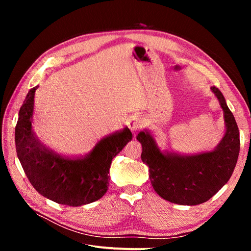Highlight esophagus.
Masks as SVG:
<instances>
[{"label":"esophagus","instance_id":"esophagus-1","mask_svg":"<svg viewBox=\"0 0 251 251\" xmlns=\"http://www.w3.org/2000/svg\"><path fill=\"white\" fill-rule=\"evenodd\" d=\"M143 125H144L143 119L140 116H138V115H135V116L130 117V119H128V121H127V126H128V127H130L133 132L138 131L139 128L142 127Z\"/></svg>","mask_w":251,"mask_h":251}]
</instances>
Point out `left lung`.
Here are the masks:
<instances>
[{"instance_id": "obj_1", "label": "left lung", "mask_w": 251, "mask_h": 251, "mask_svg": "<svg viewBox=\"0 0 251 251\" xmlns=\"http://www.w3.org/2000/svg\"><path fill=\"white\" fill-rule=\"evenodd\" d=\"M224 113L225 134L208 151L181 155L161 151L148 130L136 138L141 143V160L149 166L155 192L166 201L180 205H198L215 196L231 177L240 151L238 125L218 88L211 87Z\"/></svg>"}]
</instances>
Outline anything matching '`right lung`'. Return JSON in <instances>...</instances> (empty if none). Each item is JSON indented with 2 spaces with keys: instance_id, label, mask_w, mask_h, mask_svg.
Returning <instances> with one entry per match:
<instances>
[{
  "instance_id": "1",
  "label": "right lung",
  "mask_w": 251,
  "mask_h": 251,
  "mask_svg": "<svg viewBox=\"0 0 251 251\" xmlns=\"http://www.w3.org/2000/svg\"><path fill=\"white\" fill-rule=\"evenodd\" d=\"M36 89L28 92L16 126L17 154L30 183L45 198L69 206L100 199L108 191L113 158L132 140L130 128L107 136L85 157L60 156L45 147L32 128Z\"/></svg>"
}]
</instances>
